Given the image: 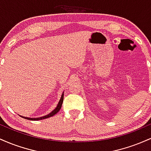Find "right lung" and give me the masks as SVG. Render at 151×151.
<instances>
[{
  "label": "right lung",
  "mask_w": 151,
  "mask_h": 151,
  "mask_svg": "<svg viewBox=\"0 0 151 151\" xmlns=\"http://www.w3.org/2000/svg\"><path fill=\"white\" fill-rule=\"evenodd\" d=\"M63 99H64V93L62 94V96H61V99H60V101H59L58 106H57L56 109H55V110L52 111L51 112V113L47 114V115L46 116H44L42 117H40V118H27V117H24V116H21L22 118H24V119H28V120H31V121H38V120H42V119H47V118H49V117H51L52 116L55 115L60 110V109H61L62 107V103H63Z\"/></svg>",
  "instance_id": "1"
}]
</instances>
